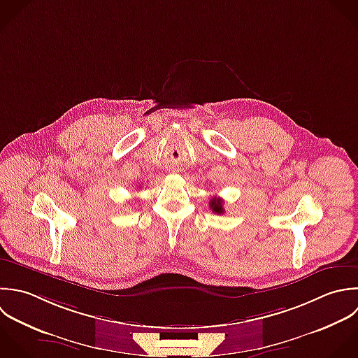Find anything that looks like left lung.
Here are the masks:
<instances>
[{
    "instance_id": "1",
    "label": "left lung",
    "mask_w": 358,
    "mask_h": 358,
    "mask_svg": "<svg viewBox=\"0 0 358 358\" xmlns=\"http://www.w3.org/2000/svg\"><path fill=\"white\" fill-rule=\"evenodd\" d=\"M209 206L212 209V212L217 213V215H222L224 213V209H223V201L220 198H212L210 202H209Z\"/></svg>"
}]
</instances>
